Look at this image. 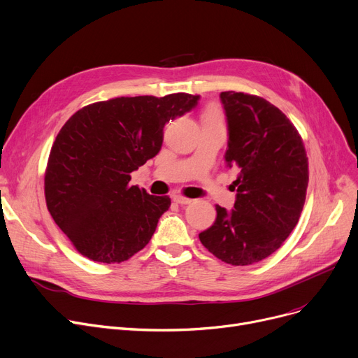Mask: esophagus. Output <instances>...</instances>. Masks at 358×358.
Segmentation results:
<instances>
[{"label": "esophagus", "instance_id": "34e87169", "mask_svg": "<svg viewBox=\"0 0 358 358\" xmlns=\"http://www.w3.org/2000/svg\"><path fill=\"white\" fill-rule=\"evenodd\" d=\"M173 200L177 203V204H190L192 203V199H187V197H182V196H174Z\"/></svg>", "mask_w": 358, "mask_h": 358}]
</instances>
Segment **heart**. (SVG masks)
<instances>
[{
  "mask_svg": "<svg viewBox=\"0 0 358 358\" xmlns=\"http://www.w3.org/2000/svg\"><path fill=\"white\" fill-rule=\"evenodd\" d=\"M201 120H203V123H206V122H222V113L219 111L217 107L210 106V107L204 110Z\"/></svg>",
  "mask_w": 358,
  "mask_h": 358,
  "instance_id": "obj_1",
  "label": "heart"
}]
</instances>
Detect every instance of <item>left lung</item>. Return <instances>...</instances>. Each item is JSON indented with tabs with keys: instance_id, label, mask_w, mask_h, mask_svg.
I'll return each mask as SVG.
<instances>
[{
	"instance_id": "1",
	"label": "left lung",
	"mask_w": 358,
	"mask_h": 358,
	"mask_svg": "<svg viewBox=\"0 0 358 358\" xmlns=\"http://www.w3.org/2000/svg\"><path fill=\"white\" fill-rule=\"evenodd\" d=\"M228 122L224 161L236 169L232 210L216 204V220L199 234L203 245L232 266H250L277 251L303 210L308 157L293 123L275 106L223 91Z\"/></svg>"
}]
</instances>
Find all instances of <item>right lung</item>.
Returning <instances> with one entry per match:
<instances>
[{
	"mask_svg": "<svg viewBox=\"0 0 358 358\" xmlns=\"http://www.w3.org/2000/svg\"><path fill=\"white\" fill-rule=\"evenodd\" d=\"M200 96L119 97L83 107L56 136L45 174L48 210L84 257L113 264L148 245L171 199L130 185L162 146L164 126Z\"/></svg>",
	"mask_w": 358,
	"mask_h": 358,
	"instance_id": "obj_1",
	"label": "right lung"
}]
</instances>
